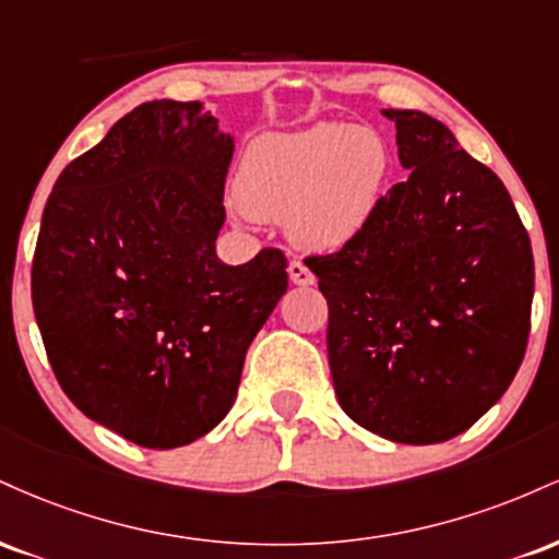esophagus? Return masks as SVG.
<instances>
[{
  "label": "esophagus",
  "instance_id": "esophagus-1",
  "mask_svg": "<svg viewBox=\"0 0 559 559\" xmlns=\"http://www.w3.org/2000/svg\"><path fill=\"white\" fill-rule=\"evenodd\" d=\"M288 278H292V284H297V286L316 284V275H312L310 267H307L301 260L288 262Z\"/></svg>",
  "mask_w": 559,
  "mask_h": 559
}]
</instances>
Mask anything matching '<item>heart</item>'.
Wrapping results in <instances>:
<instances>
[{"label":"heart","mask_w":559,"mask_h":559,"mask_svg":"<svg viewBox=\"0 0 559 559\" xmlns=\"http://www.w3.org/2000/svg\"><path fill=\"white\" fill-rule=\"evenodd\" d=\"M386 165V146L370 128L320 123L267 133L243 155L236 197L252 217H284L297 247L331 252L368 223Z\"/></svg>","instance_id":"b5f03b06"}]
</instances>
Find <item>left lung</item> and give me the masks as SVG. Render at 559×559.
I'll use <instances>...</instances> for the list:
<instances>
[{"label": "left lung", "mask_w": 559, "mask_h": 559, "mask_svg": "<svg viewBox=\"0 0 559 559\" xmlns=\"http://www.w3.org/2000/svg\"><path fill=\"white\" fill-rule=\"evenodd\" d=\"M409 170L338 252L307 258L329 299L342 409L400 444H439L499 402L531 331L534 252L497 173L444 123L383 110Z\"/></svg>", "instance_id": "obj_1"}]
</instances>
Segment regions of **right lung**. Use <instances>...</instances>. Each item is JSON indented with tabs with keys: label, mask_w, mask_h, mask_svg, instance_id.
<instances>
[{
	"label": "right lung",
	"mask_w": 559,
	"mask_h": 559,
	"mask_svg": "<svg viewBox=\"0 0 559 559\" xmlns=\"http://www.w3.org/2000/svg\"><path fill=\"white\" fill-rule=\"evenodd\" d=\"M234 139L202 102H144L57 178L31 297L44 349L86 418L146 449L210 433L288 286L281 249L217 260Z\"/></svg>",
	"instance_id": "obj_1"
}]
</instances>
